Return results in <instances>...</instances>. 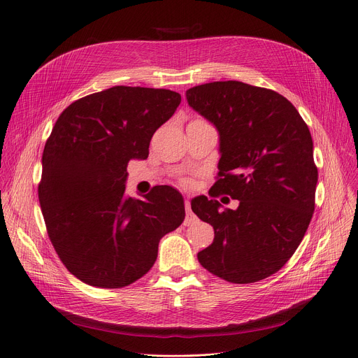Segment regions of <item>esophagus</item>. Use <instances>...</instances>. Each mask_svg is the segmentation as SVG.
Instances as JSON below:
<instances>
[{
	"mask_svg": "<svg viewBox=\"0 0 358 358\" xmlns=\"http://www.w3.org/2000/svg\"><path fill=\"white\" fill-rule=\"evenodd\" d=\"M185 213H187V216H185V221H184V225H190L196 221V216L193 215L192 212V206H190V201L187 200L185 201Z\"/></svg>",
	"mask_w": 358,
	"mask_h": 358,
	"instance_id": "34e87169",
	"label": "esophagus"
}]
</instances>
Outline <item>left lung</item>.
I'll list each match as a JSON object with an SVG mask.
<instances>
[{
	"instance_id": "1",
	"label": "left lung",
	"mask_w": 358,
	"mask_h": 358,
	"mask_svg": "<svg viewBox=\"0 0 358 358\" xmlns=\"http://www.w3.org/2000/svg\"><path fill=\"white\" fill-rule=\"evenodd\" d=\"M189 105L220 133V193L236 210L199 196L192 209L215 229L200 265L232 284L278 272L297 250L315 210L317 168L307 124L282 95L243 82H213L185 92Z\"/></svg>"
}]
</instances>
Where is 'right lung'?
<instances>
[{
	"mask_svg": "<svg viewBox=\"0 0 358 358\" xmlns=\"http://www.w3.org/2000/svg\"><path fill=\"white\" fill-rule=\"evenodd\" d=\"M180 93L114 86L69 105L42 155L39 201L46 231L82 282L122 288L150 271L158 244L185 216L182 196L157 185L126 196L127 165L146 159L153 133L174 115Z\"/></svg>",
	"mask_w": 358,
	"mask_h": 358,
	"instance_id": "1",
	"label": "right lung"
}]
</instances>
